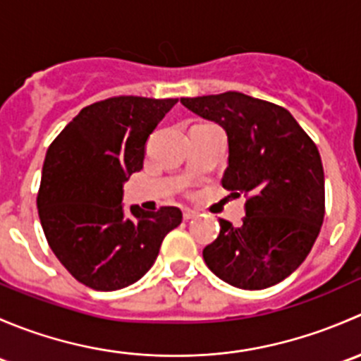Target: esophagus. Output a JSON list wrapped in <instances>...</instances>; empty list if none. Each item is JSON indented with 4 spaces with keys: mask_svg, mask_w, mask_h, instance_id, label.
<instances>
[{
    "mask_svg": "<svg viewBox=\"0 0 361 361\" xmlns=\"http://www.w3.org/2000/svg\"><path fill=\"white\" fill-rule=\"evenodd\" d=\"M197 216V213H195L194 209H183V218L185 220H190V218Z\"/></svg>",
    "mask_w": 361,
    "mask_h": 361,
    "instance_id": "obj_1",
    "label": "esophagus"
}]
</instances>
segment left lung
Segmentation results:
<instances>
[{"instance_id":"1","label":"left lung","mask_w":361,"mask_h":361,"mask_svg":"<svg viewBox=\"0 0 361 361\" xmlns=\"http://www.w3.org/2000/svg\"><path fill=\"white\" fill-rule=\"evenodd\" d=\"M181 104L218 122L228 137L221 185L245 195L246 216L202 250L220 279L243 290L283 281L305 260L325 218V174L318 147L292 113L241 92L181 97Z\"/></svg>"}]
</instances>
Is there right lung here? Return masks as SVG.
<instances>
[{"label": "right lung", "mask_w": 361, "mask_h": 361, "mask_svg": "<svg viewBox=\"0 0 361 361\" xmlns=\"http://www.w3.org/2000/svg\"><path fill=\"white\" fill-rule=\"evenodd\" d=\"M176 99L116 96L82 108L50 143L38 214L54 255L69 274L99 292L143 278L181 211L122 207V185L143 169L145 145Z\"/></svg>", "instance_id": "right-lung-1"}]
</instances>
